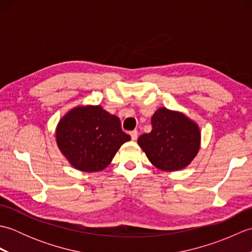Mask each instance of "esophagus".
Listing matches in <instances>:
<instances>
[{
    "label": "esophagus",
    "instance_id": "obj_1",
    "mask_svg": "<svg viewBox=\"0 0 252 252\" xmlns=\"http://www.w3.org/2000/svg\"><path fill=\"white\" fill-rule=\"evenodd\" d=\"M130 135H131L132 141H136V140H137V137H138V132H137L136 130L132 131V132L130 133Z\"/></svg>",
    "mask_w": 252,
    "mask_h": 252
}]
</instances>
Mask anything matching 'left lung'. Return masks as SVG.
<instances>
[{
    "label": "left lung",
    "instance_id": "8db88e82",
    "mask_svg": "<svg viewBox=\"0 0 252 252\" xmlns=\"http://www.w3.org/2000/svg\"><path fill=\"white\" fill-rule=\"evenodd\" d=\"M152 126V132L138 137L137 144L156 168L184 169L199 152V126L182 112L161 107L153 115Z\"/></svg>",
    "mask_w": 252,
    "mask_h": 252
}]
</instances>
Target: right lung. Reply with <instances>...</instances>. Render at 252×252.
Masks as SVG:
<instances>
[{
    "label": "right lung",
    "instance_id": "1",
    "mask_svg": "<svg viewBox=\"0 0 252 252\" xmlns=\"http://www.w3.org/2000/svg\"><path fill=\"white\" fill-rule=\"evenodd\" d=\"M130 140L119 118L99 105L74 107L56 127L60 151L73 168L83 172L104 170L122 144Z\"/></svg>",
    "mask_w": 252,
    "mask_h": 252
}]
</instances>
